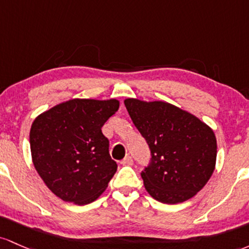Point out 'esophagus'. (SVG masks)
I'll list each match as a JSON object with an SVG mask.
<instances>
[{
    "instance_id": "esophagus-1",
    "label": "esophagus",
    "mask_w": 249,
    "mask_h": 249,
    "mask_svg": "<svg viewBox=\"0 0 249 249\" xmlns=\"http://www.w3.org/2000/svg\"><path fill=\"white\" fill-rule=\"evenodd\" d=\"M121 164H124V166H132L133 159L130 158V156H127V158H124V160L121 161Z\"/></svg>"
}]
</instances>
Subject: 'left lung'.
I'll use <instances>...</instances> for the list:
<instances>
[{
  "mask_svg": "<svg viewBox=\"0 0 249 249\" xmlns=\"http://www.w3.org/2000/svg\"><path fill=\"white\" fill-rule=\"evenodd\" d=\"M124 106L152 154L141 173L150 196L168 205L194 196L215 168L217 146L212 128L168 102L125 99Z\"/></svg>",
  "mask_w": 249,
  "mask_h": 249,
  "instance_id": "obj_1",
  "label": "left lung"
}]
</instances>
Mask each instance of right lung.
I'll return each mask as SVG.
<instances>
[{"instance_id":"right-lung-1","label":"right lung","mask_w":249,"mask_h":249,"mask_svg":"<svg viewBox=\"0 0 249 249\" xmlns=\"http://www.w3.org/2000/svg\"><path fill=\"white\" fill-rule=\"evenodd\" d=\"M119 106L115 99H72L34 120L29 134L33 163L60 199L87 205L106 191L117 164L101 128Z\"/></svg>"}]
</instances>
